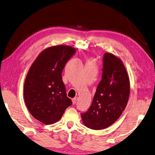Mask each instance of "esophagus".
<instances>
[{
	"mask_svg": "<svg viewBox=\"0 0 155 155\" xmlns=\"http://www.w3.org/2000/svg\"><path fill=\"white\" fill-rule=\"evenodd\" d=\"M77 97H74V98L72 99V102H73V104H75L77 102Z\"/></svg>",
	"mask_w": 155,
	"mask_h": 155,
	"instance_id": "esophagus-1",
	"label": "esophagus"
}]
</instances>
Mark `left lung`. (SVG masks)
Wrapping results in <instances>:
<instances>
[{
    "instance_id": "left-lung-1",
    "label": "left lung",
    "mask_w": 155,
    "mask_h": 155,
    "mask_svg": "<svg viewBox=\"0 0 155 155\" xmlns=\"http://www.w3.org/2000/svg\"><path fill=\"white\" fill-rule=\"evenodd\" d=\"M130 81L122 61L112 53H104L102 80L91 105L81 113L84 124L93 130H102L114 123L128 103Z\"/></svg>"
}]
</instances>
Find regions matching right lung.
Instances as JSON below:
<instances>
[{
  "label": "right lung",
  "instance_id": "obj_1",
  "mask_svg": "<svg viewBox=\"0 0 155 155\" xmlns=\"http://www.w3.org/2000/svg\"><path fill=\"white\" fill-rule=\"evenodd\" d=\"M76 50L67 45L48 47L31 65L24 86L27 108L33 117L45 124L59 121L72 104L66 94L62 71Z\"/></svg>",
  "mask_w": 155,
  "mask_h": 155
}]
</instances>
